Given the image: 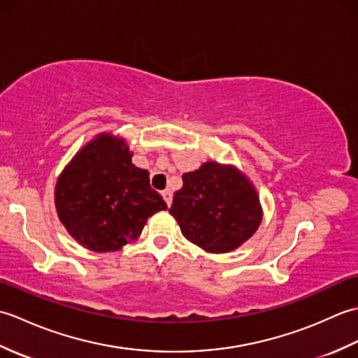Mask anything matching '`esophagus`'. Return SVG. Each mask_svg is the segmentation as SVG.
I'll list each match as a JSON object with an SVG mask.
<instances>
[{
	"instance_id": "esophagus-1",
	"label": "esophagus",
	"mask_w": 358,
	"mask_h": 358,
	"mask_svg": "<svg viewBox=\"0 0 358 358\" xmlns=\"http://www.w3.org/2000/svg\"><path fill=\"white\" fill-rule=\"evenodd\" d=\"M162 195H163V199H164L167 206H171V204H172V191H169V189H164Z\"/></svg>"
}]
</instances>
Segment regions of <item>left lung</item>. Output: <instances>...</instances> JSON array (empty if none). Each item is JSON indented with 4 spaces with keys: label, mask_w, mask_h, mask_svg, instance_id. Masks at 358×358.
Masks as SVG:
<instances>
[{
    "label": "left lung",
    "mask_w": 358,
    "mask_h": 358,
    "mask_svg": "<svg viewBox=\"0 0 358 358\" xmlns=\"http://www.w3.org/2000/svg\"><path fill=\"white\" fill-rule=\"evenodd\" d=\"M169 212L189 241L214 254L241 246L263 218L260 199L246 175L217 162L183 175Z\"/></svg>",
    "instance_id": "obj_1"
}]
</instances>
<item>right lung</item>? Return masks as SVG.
Segmentation results:
<instances>
[{"instance_id":"add662e5","label":"right lung","mask_w":358,"mask_h":358,"mask_svg":"<svg viewBox=\"0 0 358 358\" xmlns=\"http://www.w3.org/2000/svg\"><path fill=\"white\" fill-rule=\"evenodd\" d=\"M127 143L100 134L77 152L58 177L59 222L81 246L113 252L140 237L148 218L167 209L149 172L132 164Z\"/></svg>"}]
</instances>
